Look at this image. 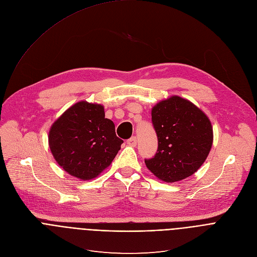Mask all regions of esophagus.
I'll return each instance as SVG.
<instances>
[{"instance_id":"1","label":"esophagus","mask_w":257,"mask_h":257,"mask_svg":"<svg viewBox=\"0 0 257 257\" xmlns=\"http://www.w3.org/2000/svg\"><path fill=\"white\" fill-rule=\"evenodd\" d=\"M127 144L131 147H136V145H138V138H136V136H132L131 139L127 141Z\"/></svg>"}]
</instances>
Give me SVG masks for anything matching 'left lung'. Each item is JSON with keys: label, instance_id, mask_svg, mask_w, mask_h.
I'll return each mask as SVG.
<instances>
[{"label": "left lung", "instance_id": "left-lung-1", "mask_svg": "<svg viewBox=\"0 0 257 257\" xmlns=\"http://www.w3.org/2000/svg\"><path fill=\"white\" fill-rule=\"evenodd\" d=\"M152 122L158 150L145 160L152 174L175 183L196 173L213 145V127L206 113L189 100L173 96L152 108Z\"/></svg>", "mask_w": 257, "mask_h": 257}]
</instances>
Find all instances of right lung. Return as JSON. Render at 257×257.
Here are the masks:
<instances>
[{
	"instance_id": "1",
	"label": "right lung",
	"mask_w": 257,
	"mask_h": 257,
	"mask_svg": "<svg viewBox=\"0 0 257 257\" xmlns=\"http://www.w3.org/2000/svg\"><path fill=\"white\" fill-rule=\"evenodd\" d=\"M123 141L114 124L105 117L101 104L79 101L51 125L48 145L54 158L66 173L87 181L107 168Z\"/></svg>"
}]
</instances>
